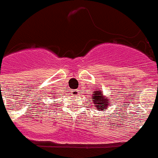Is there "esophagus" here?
<instances>
[{"mask_svg": "<svg viewBox=\"0 0 158 158\" xmlns=\"http://www.w3.org/2000/svg\"><path fill=\"white\" fill-rule=\"evenodd\" d=\"M71 93H72L73 95H77L78 93H79V90H77V89H75V90L71 91Z\"/></svg>", "mask_w": 158, "mask_h": 158, "instance_id": "esophagus-1", "label": "esophagus"}]
</instances>
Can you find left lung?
<instances>
[{"instance_id": "obj_1", "label": "left lung", "mask_w": 158, "mask_h": 158, "mask_svg": "<svg viewBox=\"0 0 158 158\" xmlns=\"http://www.w3.org/2000/svg\"><path fill=\"white\" fill-rule=\"evenodd\" d=\"M93 103L96 106L98 109H99L101 110H103V109L107 107V104H109L110 102H108L107 98H104V97L101 93L99 92H95V94L93 95Z\"/></svg>"}]
</instances>
